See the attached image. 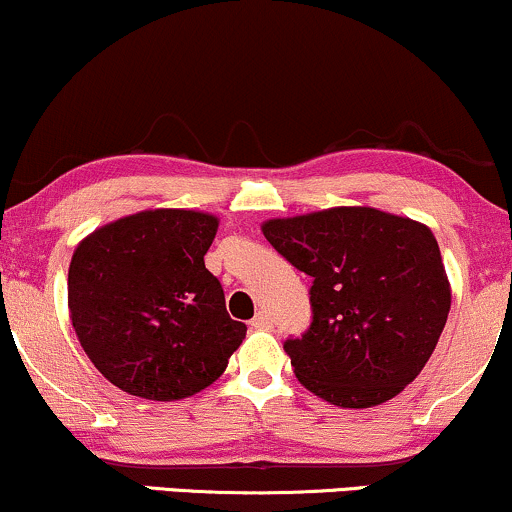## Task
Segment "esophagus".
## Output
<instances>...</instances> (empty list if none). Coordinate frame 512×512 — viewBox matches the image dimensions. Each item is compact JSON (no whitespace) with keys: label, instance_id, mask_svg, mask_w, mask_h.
Wrapping results in <instances>:
<instances>
[{"label":"esophagus","instance_id":"obj_1","mask_svg":"<svg viewBox=\"0 0 512 512\" xmlns=\"http://www.w3.org/2000/svg\"><path fill=\"white\" fill-rule=\"evenodd\" d=\"M273 326V321H270V316L266 314V311H258V314L251 318V328H256V330H266V328H270Z\"/></svg>","mask_w":512,"mask_h":512}]
</instances>
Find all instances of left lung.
<instances>
[{"mask_svg":"<svg viewBox=\"0 0 512 512\" xmlns=\"http://www.w3.org/2000/svg\"><path fill=\"white\" fill-rule=\"evenodd\" d=\"M261 230L314 278V321L285 342L306 390L364 410L422 374L450 311V282L429 227L378 208L340 206L266 220Z\"/></svg>","mask_w":512,"mask_h":512,"instance_id":"left-lung-1","label":"left lung"}]
</instances>
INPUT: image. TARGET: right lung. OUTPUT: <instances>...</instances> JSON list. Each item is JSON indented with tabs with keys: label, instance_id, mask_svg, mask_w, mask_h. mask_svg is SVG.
Listing matches in <instances>:
<instances>
[{
	"label": "right lung",
	"instance_id": "1",
	"mask_svg": "<svg viewBox=\"0 0 512 512\" xmlns=\"http://www.w3.org/2000/svg\"><path fill=\"white\" fill-rule=\"evenodd\" d=\"M220 220L153 208L81 239L69 266V316L83 352L112 386L155 402L218 381L246 326L206 268Z\"/></svg>",
	"mask_w": 512,
	"mask_h": 512
}]
</instances>
